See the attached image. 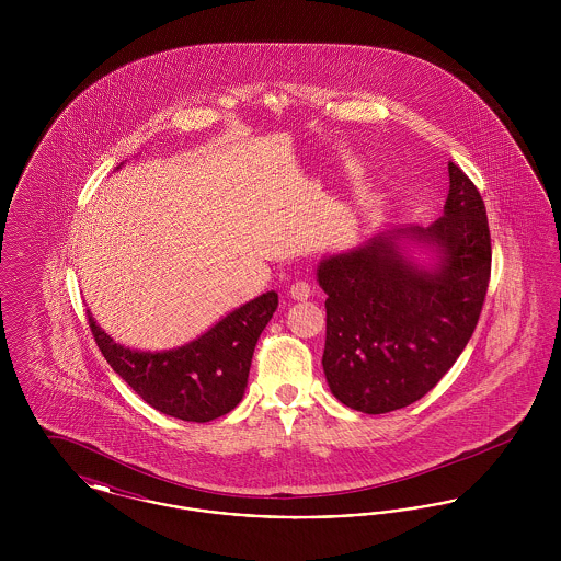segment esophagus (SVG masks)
Segmentation results:
<instances>
[{
	"mask_svg": "<svg viewBox=\"0 0 561 561\" xmlns=\"http://www.w3.org/2000/svg\"><path fill=\"white\" fill-rule=\"evenodd\" d=\"M311 293H313L311 284H309V282H302V279L294 282L293 286H290V296H293L294 300H307V298L311 296Z\"/></svg>",
	"mask_w": 561,
	"mask_h": 561,
	"instance_id": "34e87169",
	"label": "esophagus"
}]
</instances>
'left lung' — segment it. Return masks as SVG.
<instances>
[{
    "label": "left lung",
    "mask_w": 561,
    "mask_h": 561,
    "mask_svg": "<svg viewBox=\"0 0 561 561\" xmlns=\"http://www.w3.org/2000/svg\"><path fill=\"white\" fill-rule=\"evenodd\" d=\"M450 193L431 227L391 229L321 261L325 298L323 373L336 400L385 414L427 396L467 347L490 284L492 243L473 181L448 163ZM435 242L440 267L414 268L393 239Z\"/></svg>",
    "instance_id": "obj_1"
}]
</instances>
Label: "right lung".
<instances>
[{
	"label": "right lung",
	"mask_w": 561,
	"mask_h": 561,
	"mask_svg": "<svg viewBox=\"0 0 561 561\" xmlns=\"http://www.w3.org/2000/svg\"><path fill=\"white\" fill-rule=\"evenodd\" d=\"M277 302V294H263L218 321L197 341L161 353L113 343L90 313L88 323L108 366L151 408L188 423H210L231 412L243 398L252 353Z\"/></svg>",
	"instance_id": "obj_1"
}]
</instances>
